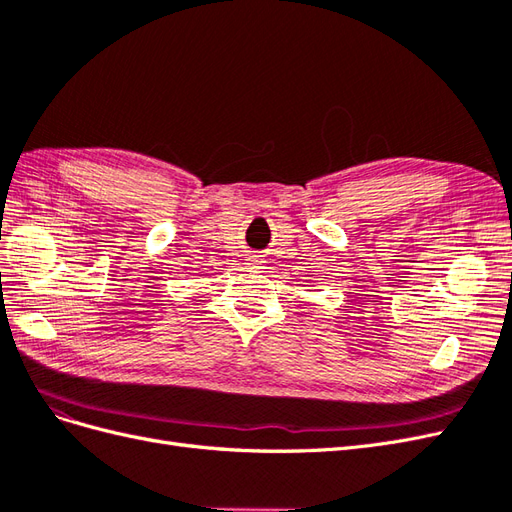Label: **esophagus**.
<instances>
[{
	"instance_id": "obj_1",
	"label": "esophagus",
	"mask_w": 512,
	"mask_h": 512,
	"mask_svg": "<svg viewBox=\"0 0 512 512\" xmlns=\"http://www.w3.org/2000/svg\"><path fill=\"white\" fill-rule=\"evenodd\" d=\"M247 265H250V267H254V269H260L262 265H265V258H262V256H258V254H254V256H250V258H247Z\"/></svg>"
}]
</instances>
